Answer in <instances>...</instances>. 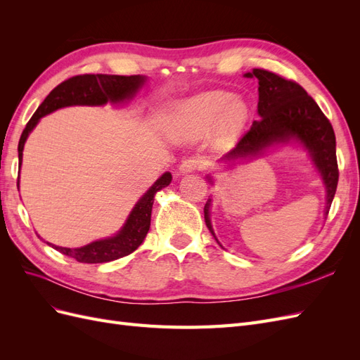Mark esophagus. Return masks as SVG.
I'll return each instance as SVG.
<instances>
[{
  "label": "esophagus",
  "instance_id": "1",
  "mask_svg": "<svg viewBox=\"0 0 360 360\" xmlns=\"http://www.w3.org/2000/svg\"><path fill=\"white\" fill-rule=\"evenodd\" d=\"M202 168V162L198 158H189L186 160L181 162L180 165V172L181 174H188V172H193V171H198Z\"/></svg>",
  "mask_w": 360,
  "mask_h": 360
}]
</instances>
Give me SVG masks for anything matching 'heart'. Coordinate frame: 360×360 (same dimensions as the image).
<instances>
[{
	"label": "heart",
	"instance_id": "heart-1",
	"mask_svg": "<svg viewBox=\"0 0 360 360\" xmlns=\"http://www.w3.org/2000/svg\"><path fill=\"white\" fill-rule=\"evenodd\" d=\"M224 91H207L174 103L167 117L168 132L180 139H195L213 129L219 144H230L248 120L245 101Z\"/></svg>",
	"mask_w": 360,
	"mask_h": 360
}]
</instances>
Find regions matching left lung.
Listing matches in <instances>:
<instances>
[{
	"label": "left lung",
	"instance_id": "obj_1",
	"mask_svg": "<svg viewBox=\"0 0 360 360\" xmlns=\"http://www.w3.org/2000/svg\"><path fill=\"white\" fill-rule=\"evenodd\" d=\"M245 76L258 79L259 120L252 123L236 148L226 153L222 160L236 162L254 158L263 153V150L270 146L297 139L308 150L315 168L321 174L326 186V201H328L326 216H328L340 177L336 162V139L328 117L297 82L264 69H254L245 73ZM209 180L212 181V177ZM210 202L212 200L204 205V219L207 228L216 238L210 224ZM216 242L219 243L217 238Z\"/></svg>",
	"mask_w": 360,
	"mask_h": 360
}]
</instances>
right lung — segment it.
<instances>
[{"mask_svg": "<svg viewBox=\"0 0 360 360\" xmlns=\"http://www.w3.org/2000/svg\"><path fill=\"white\" fill-rule=\"evenodd\" d=\"M144 82L146 76L141 75H78L61 82L46 96V99L41 102L34 115L30 118L22 135H20L18 146L19 165L22 163V151L25 141L41 117H45L64 106H99L108 102L120 103L123 101H129L136 94V91L144 85ZM171 180V172H165L162 177H159L153 186H151L135 204L126 224L115 236L103 238V240H96L90 245L75 249L56 246L48 242L46 243L53 249H57L58 252L79 261V263L89 264L108 263V261H114L132 254L134 250L138 249V246L144 242V238L150 230L151 209H153L156 192H159L162 188H167Z\"/></svg>", "mask_w": 360, "mask_h": 360, "instance_id": "add662e5", "label": "right lung"}]
</instances>
